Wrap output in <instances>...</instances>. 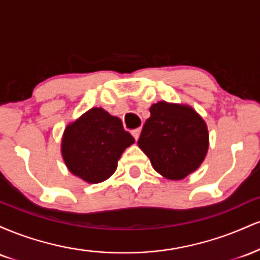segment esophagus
<instances>
[{
    "label": "esophagus",
    "mask_w": 260,
    "mask_h": 260,
    "mask_svg": "<svg viewBox=\"0 0 260 260\" xmlns=\"http://www.w3.org/2000/svg\"><path fill=\"white\" fill-rule=\"evenodd\" d=\"M132 134H133L134 139H136V140H138V138H139V136H140V128H137V129H134V131H132Z\"/></svg>",
    "instance_id": "esophagus-1"
}]
</instances>
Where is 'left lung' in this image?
<instances>
[{"label":"left lung","instance_id":"8db88e82","mask_svg":"<svg viewBox=\"0 0 260 260\" xmlns=\"http://www.w3.org/2000/svg\"><path fill=\"white\" fill-rule=\"evenodd\" d=\"M138 145L157 174L168 180H183L207 156L208 126L192 106L159 101L150 106Z\"/></svg>","mask_w":260,"mask_h":260}]
</instances>
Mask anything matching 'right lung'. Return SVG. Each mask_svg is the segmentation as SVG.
Wrapping results in <instances>:
<instances>
[{
	"mask_svg": "<svg viewBox=\"0 0 260 260\" xmlns=\"http://www.w3.org/2000/svg\"><path fill=\"white\" fill-rule=\"evenodd\" d=\"M136 142L122 121L103 107H92L67 124L61 154L68 171L88 183L111 177L122 153Z\"/></svg>",
	"mask_w": 260,
	"mask_h": 260,
	"instance_id": "add662e5",
	"label": "right lung"
}]
</instances>
